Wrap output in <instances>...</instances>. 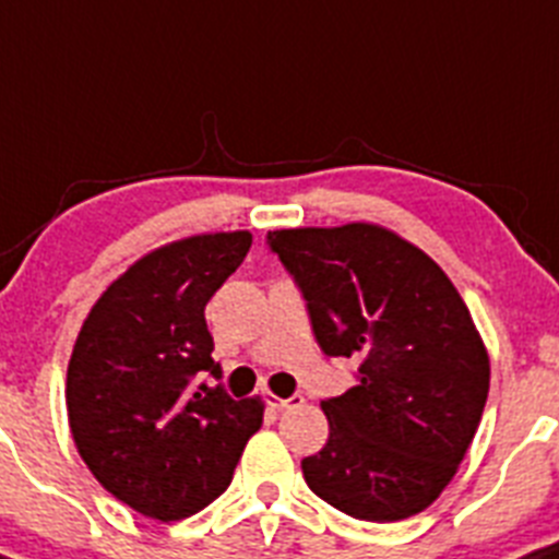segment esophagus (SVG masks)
Listing matches in <instances>:
<instances>
[{
	"label": "esophagus",
	"instance_id": "obj_1",
	"mask_svg": "<svg viewBox=\"0 0 559 559\" xmlns=\"http://www.w3.org/2000/svg\"><path fill=\"white\" fill-rule=\"evenodd\" d=\"M264 403L270 405L273 411H284V408H292V405L304 403V394H292V397H275V394H264Z\"/></svg>",
	"mask_w": 559,
	"mask_h": 559
}]
</instances>
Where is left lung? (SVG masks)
I'll list each match as a JSON object with an SVG mask.
<instances>
[{"mask_svg": "<svg viewBox=\"0 0 559 559\" xmlns=\"http://www.w3.org/2000/svg\"><path fill=\"white\" fill-rule=\"evenodd\" d=\"M306 300L317 344L356 358V385L322 400L328 444L311 491L361 521L421 513L455 477L488 400V353L444 270L385 228L267 234Z\"/></svg>", "mask_w": 559, "mask_h": 559, "instance_id": "left-lung-1", "label": "left lung"}]
</instances>
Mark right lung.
I'll list each match as a JSON object with an SVG mask.
<instances>
[{"label":"right lung","instance_id":"add662e5","mask_svg":"<svg viewBox=\"0 0 559 559\" xmlns=\"http://www.w3.org/2000/svg\"><path fill=\"white\" fill-rule=\"evenodd\" d=\"M250 242L248 231L203 234L143 255L98 297L68 361L82 461L148 519L179 521L215 502L262 427V400L223 389L203 317Z\"/></svg>","mask_w":559,"mask_h":559}]
</instances>
